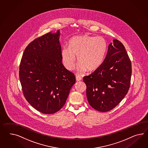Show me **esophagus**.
Wrapping results in <instances>:
<instances>
[{"mask_svg": "<svg viewBox=\"0 0 148 148\" xmlns=\"http://www.w3.org/2000/svg\"><path fill=\"white\" fill-rule=\"evenodd\" d=\"M76 80L77 81H81V80H82V77L79 75H76Z\"/></svg>", "mask_w": 148, "mask_h": 148, "instance_id": "esophagus-1", "label": "esophagus"}]
</instances>
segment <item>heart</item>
Masks as SVG:
<instances>
[{
  "label": "heart",
  "mask_w": 148,
  "mask_h": 148,
  "mask_svg": "<svg viewBox=\"0 0 148 148\" xmlns=\"http://www.w3.org/2000/svg\"><path fill=\"white\" fill-rule=\"evenodd\" d=\"M68 48H62L61 55L64 66L72 71L75 66L77 57L78 69L84 72L87 69L94 71L100 67L104 61L107 45L102 36L82 35L71 38Z\"/></svg>",
  "instance_id": "obj_1"
}]
</instances>
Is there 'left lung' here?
Masks as SVG:
<instances>
[{
	"label": "left lung",
	"instance_id": "8db88e82",
	"mask_svg": "<svg viewBox=\"0 0 148 148\" xmlns=\"http://www.w3.org/2000/svg\"><path fill=\"white\" fill-rule=\"evenodd\" d=\"M132 73L131 61L124 45L114 39L108 46L101 66L84 77L87 97L91 107L101 112L115 108L128 92Z\"/></svg>",
	"mask_w": 148,
	"mask_h": 148
}]
</instances>
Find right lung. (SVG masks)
Masks as SVG:
<instances>
[{
    "label": "right lung",
    "instance_id": "obj_1",
    "mask_svg": "<svg viewBox=\"0 0 148 148\" xmlns=\"http://www.w3.org/2000/svg\"><path fill=\"white\" fill-rule=\"evenodd\" d=\"M60 32H49L28 44L19 66L25 99L38 111L52 114L60 110L75 83V76L62 63Z\"/></svg>",
    "mask_w": 148,
    "mask_h": 148
}]
</instances>
